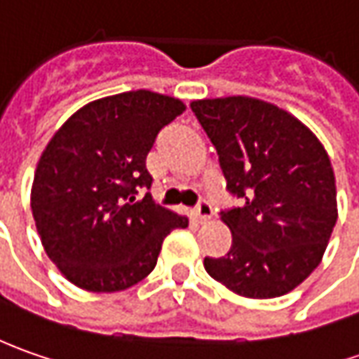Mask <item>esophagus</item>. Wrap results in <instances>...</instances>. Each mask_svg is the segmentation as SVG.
<instances>
[{"instance_id": "esophagus-1", "label": "esophagus", "mask_w": 359, "mask_h": 359, "mask_svg": "<svg viewBox=\"0 0 359 359\" xmlns=\"http://www.w3.org/2000/svg\"><path fill=\"white\" fill-rule=\"evenodd\" d=\"M192 217L196 222H206V220H210L212 218V206L203 201V203H198V206L194 208V212H192Z\"/></svg>"}]
</instances>
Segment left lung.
Here are the masks:
<instances>
[{"label":"left lung","mask_w":359,"mask_h":359,"mask_svg":"<svg viewBox=\"0 0 359 359\" xmlns=\"http://www.w3.org/2000/svg\"><path fill=\"white\" fill-rule=\"evenodd\" d=\"M241 206L220 212L232 246L204 258L212 278L244 298H278L322 262L338 220L326 149L302 121L260 99L192 101Z\"/></svg>","instance_id":"1"}]
</instances>
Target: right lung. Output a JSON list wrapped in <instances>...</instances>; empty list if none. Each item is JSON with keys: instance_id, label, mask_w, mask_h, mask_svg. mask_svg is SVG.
<instances>
[{"instance_id": "1", "label": "right lung", "mask_w": 359, "mask_h": 359, "mask_svg": "<svg viewBox=\"0 0 359 359\" xmlns=\"http://www.w3.org/2000/svg\"><path fill=\"white\" fill-rule=\"evenodd\" d=\"M187 107L147 89L91 101L61 125L37 163L32 210L47 256L89 292H121L147 278L163 241L189 218L153 203L144 167L158 130Z\"/></svg>"}]
</instances>
